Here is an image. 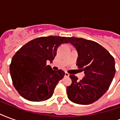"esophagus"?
<instances>
[{
    "label": "esophagus",
    "instance_id": "esophagus-1",
    "mask_svg": "<svg viewBox=\"0 0 120 120\" xmlns=\"http://www.w3.org/2000/svg\"><path fill=\"white\" fill-rule=\"evenodd\" d=\"M65 76H66V77H69V74L68 73H67V72H65Z\"/></svg>",
    "mask_w": 120,
    "mask_h": 120
}]
</instances>
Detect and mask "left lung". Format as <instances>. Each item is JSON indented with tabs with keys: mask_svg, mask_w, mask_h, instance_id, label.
I'll use <instances>...</instances> for the list:
<instances>
[{
	"mask_svg": "<svg viewBox=\"0 0 120 120\" xmlns=\"http://www.w3.org/2000/svg\"><path fill=\"white\" fill-rule=\"evenodd\" d=\"M78 53L76 65L84 71L85 77L78 81L73 75L67 87L69 100L81 105L93 103L108 90L112 81L116 69L113 56L101 45L82 38L68 37Z\"/></svg>",
	"mask_w": 120,
	"mask_h": 120,
	"instance_id": "1",
	"label": "left lung"
}]
</instances>
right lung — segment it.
I'll list each match as a JSON object with an SVG mask.
<instances>
[{"instance_id": "right-lung-1", "label": "right lung", "mask_w": 120, "mask_h": 120, "mask_svg": "<svg viewBox=\"0 0 120 120\" xmlns=\"http://www.w3.org/2000/svg\"><path fill=\"white\" fill-rule=\"evenodd\" d=\"M66 37L49 36L37 38L24 45L13 56L9 65L13 84L27 100L42 101L52 96L56 86L65 75L61 69L52 70L51 62L58 47L68 43Z\"/></svg>"}]
</instances>
